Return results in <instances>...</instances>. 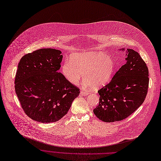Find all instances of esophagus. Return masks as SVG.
Returning <instances> with one entry per match:
<instances>
[{
	"mask_svg": "<svg viewBox=\"0 0 161 161\" xmlns=\"http://www.w3.org/2000/svg\"><path fill=\"white\" fill-rule=\"evenodd\" d=\"M80 94H81V96H87V95L89 94V92L81 91H80Z\"/></svg>",
	"mask_w": 161,
	"mask_h": 161,
	"instance_id": "obj_1",
	"label": "esophagus"
}]
</instances>
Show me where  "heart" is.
I'll return each mask as SVG.
<instances>
[{
  "mask_svg": "<svg viewBox=\"0 0 161 161\" xmlns=\"http://www.w3.org/2000/svg\"><path fill=\"white\" fill-rule=\"evenodd\" d=\"M115 67L111 57L103 53L88 51L72 55L70 60H66L62 65V73L72 85H78L83 75L84 86L92 85L99 88L110 81Z\"/></svg>",
  "mask_w": 161,
  "mask_h": 161,
  "instance_id": "b5f03b06",
  "label": "heart"
}]
</instances>
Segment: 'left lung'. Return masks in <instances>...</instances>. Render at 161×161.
<instances>
[{
	"instance_id": "8db88e82",
	"label": "left lung",
	"mask_w": 161,
	"mask_h": 161,
	"mask_svg": "<svg viewBox=\"0 0 161 161\" xmlns=\"http://www.w3.org/2000/svg\"><path fill=\"white\" fill-rule=\"evenodd\" d=\"M126 52L125 64L110 82L98 91L99 105L93 112L104 122L126 119L142 104L147 94L149 75L147 64L134 50L127 49Z\"/></svg>"
}]
</instances>
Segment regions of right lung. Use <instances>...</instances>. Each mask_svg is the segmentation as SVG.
<instances>
[{"instance_id":"add662e5","label":"right lung","mask_w":161,"mask_h":161,"mask_svg":"<svg viewBox=\"0 0 161 161\" xmlns=\"http://www.w3.org/2000/svg\"><path fill=\"white\" fill-rule=\"evenodd\" d=\"M60 50L40 49L19 62L14 89L22 108L34 121L49 123L66 115L80 89L58 72L63 55Z\"/></svg>"}]
</instances>
